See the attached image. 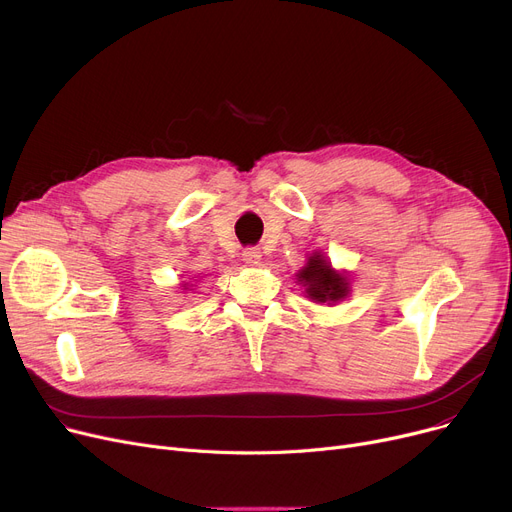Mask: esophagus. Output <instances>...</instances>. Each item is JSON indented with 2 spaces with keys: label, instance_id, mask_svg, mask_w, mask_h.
<instances>
[{
  "label": "esophagus",
  "instance_id": "esophagus-1",
  "mask_svg": "<svg viewBox=\"0 0 512 512\" xmlns=\"http://www.w3.org/2000/svg\"><path fill=\"white\" fill-rule=\"evenodd\" d=\"M260 250L258 248H246L244 252H242V258H244V262L246 264H258L260 262Z\"/></svg>",
  "mask_w": 512,
  "mask_h": 512
}]
</instances>
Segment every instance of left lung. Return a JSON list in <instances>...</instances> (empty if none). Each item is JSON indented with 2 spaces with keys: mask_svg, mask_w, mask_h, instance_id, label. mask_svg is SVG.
I'll list each match as a JSON object with an SVG mask.
<instances>
[{
  "mask_svg": "<svg viewBox=\"0 0 512 512\" xmlns=\"http://www.w3.org/2000/svg\"><path fill=\"white\" fill-rule=\"evenodd\" d=\"M299 281H304V285L308 287V295L316 304L339 302V299H343L349 291L347 279L335 273L320 256L310 258L308 266H304L302 273H299Z\"/></svg>",
  "mask_w": 512,
  "mask_h": 512,
  "instance_id": "left-lung-1",
  "label": "left lung"
}]
</instances>
